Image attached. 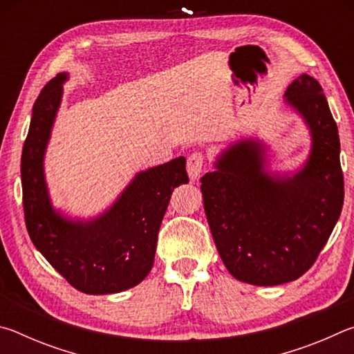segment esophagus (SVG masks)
<instances>
[{"mask_svg": "<svg viewBox=\"0 0 354 354\" xmlns=\"http://www.w3.org/2000/svg\"><path fill=\"white\" fill-rule=\"evenodd\" d=\"M206 162V156L196 151V153H192L189 158H187V173L192 181H195V179L200 178V173L203 170V167H205Z\"/></svg>", "mask_w": 354, "mask_h": 354, "instance_id": "esophagus-1", "label": "esophagus"}]
</instances>
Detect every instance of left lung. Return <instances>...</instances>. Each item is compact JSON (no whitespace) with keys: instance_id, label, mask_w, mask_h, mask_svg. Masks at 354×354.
<instances>
[{"instance_id":"1","label":"left lung","mask_w":354,"mask_h":354,"mask_svg":"<svg viewBox=\"0 0 354 354\" xmlns=\"http://www.w3.org/2000/svg\"><path fill=\"white\" fill-rule=\"evenodd\" d=\"M313 134V151L293 178L262 169V145L243 140L201 178L215 247L232 277L278 286L306 273L325 247L344 206L340 140L319 81L301 75L286 91Z\"/></svg>"}]
</instances>
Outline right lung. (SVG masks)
Wrapping results in <instances>:
<instances>
[{
    "instance_id": "right-lung-1",
    "label": "right lung",
    "mask_w": 354,
    "mask_h": 354,
    "mask_svg": "<svg viewBox=\"0 0 354 354\" xmlns=\"http://www.w3.org/2000/svg\"><path fill=\"white\" fill-rule=\"evenodd\" d=\"M65 80V73L53 77L32 107L21 153L26 230L35 248L75 289L88 295L123 292L142 283L151 270L171 192L189 183L185 159L140 171L97 220L82 223L61 217L48 198L44 154Z\"/></svg>"
}]
</instances>
